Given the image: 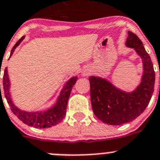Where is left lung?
I'll return each instance as SVG.
<instances>
[{
	"label": "left lung",
	"instance_id": "left-lung-1",
	"mask_svg": "<svg viewBox=\"0 0 160 160\" xmlns=\"http://www.w3.org/2000/svg\"><path fill=\"white\" fill-rule=\"evenodd\" d=\"M126 46L133 48L142 58L143 75L139 86L127 93L118 89L101 77H90L92 109L98 118L111 125H119L135 120L149 104L155 84V71L149 55L135 34L128 32Z\"/></svg>",
	"mask_w": 160,
	"mask_h": 160
}]
</instances>
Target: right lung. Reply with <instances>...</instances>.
<instances>
[{"mask_svg": "<svg viewBox=\"0 0 160 160\" xmlns=\"http://www.w3.org/2000/svg\"><path fill=\"white\" fill-rule=\"evenodd\" d=\"M24 38H25L24 36L22 37L14 45V47L11 49L10 57L14 52V49L20 44ZM77 77H72L65 83L63 88L61 90L57 102L53 107L45 111H36V112H28V111L20 110L14 104L11 98L10 90H9L10 80L8 78L7 67L4 72L3 88H4V96H5L8 103L11 107V110L14 113V114H15L23 123L26 124V125H31V126L37 128H46L57 125L63 119L66 112H67V102H68V99L70 98L71 90L77 82Z\"/></svg>", "mask_w": 160, "mask_h": 160, "instance_id": "obj_1", "label": "right lung"}]
</instances>
